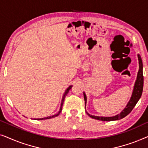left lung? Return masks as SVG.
I'll return each mask as SVG.
<instances>
[{"label": "left lung", "instance_id": "1", "mask_svg": "<svg viewBox=\"0 0 148 148\" xmlns=\"http://www.w3.org/2000/svg\"><path fill=\"white\" fill-rule=\"evenodd\" d=\"M137 58H138L139 60V71L137 73V75L136 78V81H135L134 87H133V90L132 94H131V98L129 101L127 103V106L125 107V108L121 111L120 114L115 115L113 116H95V115H92L86 111V113L90 116L91 118L96 119V120L102 121H116L120 120V119L124 118L128 115L129 113L131 112L133 108H134L135 105L138 102L139 99H140L141 94H142L143 92V63L142 60L140 55L137 54ZM84 100H85V108L86 106L87 103V96L86 94L84 92Z\"/></svg>", "mask_w": 148, "mask_h": 148}]
</instances>
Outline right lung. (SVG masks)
Here are the masks:
<instances>
[{"label":"right lung","instance_id":"1","mask_svg":"<svg viewBox=\"0 0 148 148\" xmlns=\"http://www.w3.org/2000/svg\"><path fill=\"white\" fill-rule=\"evenodd\" d=\"M72 85H71L70 86H69L67 88H66V90H65V92H64L63 96H62V100H61V103H60V110L58 111V113H56V114H54V115H52V116H47V117H44V118H41V119H36L35 120H45V119H52V118H54V117H56L59 115V114L60 112H61L62 111V105H63V102H64V98H65V97L66 95H67L69 91L72 88Z\"/></svg>","mask_w":148,"mask_h":148}]
</instances>
